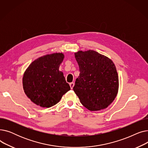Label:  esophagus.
<instances>
[{
  "mask_svg": "<svg viewBox=\"0 0 148 148\" xmlns=\"http://www.w3.org/2000/svg\"><path fill=\"white\" fill-rule=\"evenodd\" d=\"M69 86H70V87H71V89H73V88L74 86V82L70 83H69Z\"/></svg>",
  "mask_w": 148,
  "mask_h": 148,
  "instance_id": "esophagus-1",
  "label": "esophagus"
}]
</instances>
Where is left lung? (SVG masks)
Instances as JSON below:
<instances>
[{
  "label": "left lung",
  "mask_w": 148,
  "mask_h": 148,
  "mask_svg": "<svg viewBox=\"0 0 148 148\" xmlns=\"http://www.w3.org/2000/svg\"><path fill=\"white\" fill-rule=\"evenodd\" d=\"M80 75L73 90L81 103L90 111L107 108L117 95L119 79L109 58L94 50L75 53Z\"/></svg>",
  "instance_id": "8db88e82"
}]
</instances>
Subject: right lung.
I'll use <instances>...</instances> for the list:
<instances>
[{"mask_svg": "<svg viewBox=\"0 0 148 148\" xmlns=\"http://www.w3.org/2000/svg\"><path fill=\"white\" fill-rule=\"evenodd\" d=\"M63 53L47 54L36 59L29 66L23 77L26 95L35 104L49 108L56 104L71 89L59 68Z\"/></svg>", "mask_w": 148, "mask_h": 148, "instance_id": "right-lung-1", "label": "right lung"}]
</instances>
